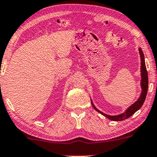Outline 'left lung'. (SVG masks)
<instances>
[{
  "mask_svg": "<svg viewBox=\"0 0 157 157\" xmlns=\"http://www.w3.org/2000/svg\"><path fill=\"white\" fill-rule=\"evenodd\" d=\"M140 51V59H141V87H142V93L140 94V96L139 99L136 101L135 103H134L132 106H130L126 112H123V113L121 114L118 115H115V116H111V115H107L106 114H104V112L99 111L98 109L94 106L93 101H91L92 105H93V108L96 110L97 112H98L99 113H101V115L105 116L106 117H107L108 119L111 120V121H124L128 117H131L132 115H134L137 110H139L141 108V106H143V103L145 100V98H146L147 92H148V72H147L146 67H145V58H144V54H143V51L141 48H139Z\"/></svg>",
  "mask_w": 157,
  "mask_h": 157,
  "instance_id": "1",
  "label": "left lung"
}]
</instances>
